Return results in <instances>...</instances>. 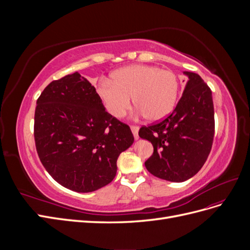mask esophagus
I'll list each match as a JSON object with an SVG mask.
<instances>
[{
    "instance_id": "34e87169",
    "label": "esophagus",
    "mask_w": 250,
    "mask_h": 250,
    "mask_svg": "<svg viewBox=\"0 0 250 250\" xmlns=\"http://www.w3.org/2000/svg\"><path fill=\"white\" fill-rule=\"evenodd\" d=\"M131 131L133 133V137L135 140L139 139V127L138 126H131Z\"/></svg>"
}]
</instances>
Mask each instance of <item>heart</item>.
<instances>
[{"instance_id": "b5f03b06", "label": "heart", "mask_w": 250, "mask_h": 250, "mask_svg": "<svg viewBox=\"0 0 250 250\" xmlns=\"http://www.w3.org/2000/svg\"><path fill=\"white\" fill-rule=\"evenodd\" d=\"M98 96L112 117L121 118L129 109L131 99L140 115L156 122L168 117L175 107L179 82L175 74L154 65L125 66L103 79Z\"/></svg>"}]
</instances>
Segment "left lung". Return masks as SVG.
Here are the masks:
<instances>
[{"label":"left lung","instance_id":"1","mask_svg":"<svg viewBox=\"0 0 250 250\" xmlns=\"http://www.w3.org/2000/svg\"><path fill=\"white\" fill-rule=\"evenodd\" d=\"M188 77L175 109L162 122L142 127L140 138L149 141L153 154L145 162L152 175L173 183L193 177L206 163L215 132L211 90L198 74Z\"/></svg>","mask_w":250,"mask_h":250}]
</instances>
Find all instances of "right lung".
Masks as SVG:
<instances>
[{
    "label": "right lung",
    "mask_w": 250,
    "mask_h": 250,
    "mask_svg": "<svg viewBox=\"0 0 250 250\" xmlns=\"http://www.w3.org/2000/svg\"><path fill=\"white\" fill-rule=\"evenodd\" d=\"M36 105L35 146L50 175L78 193L111 183L119 155L134 138L129 126L105 110L96 88L76 72L52 81Z\"/></svg>",
    "instance_id": "obj_1"
}]
</instances>
